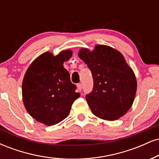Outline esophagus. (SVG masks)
Returning a JSON list of instances; mask_svg holds the SVG:
<instances>
[{
	"label": "esophagus",
	"mask_w": 159,
	"mask_h": 159,
	"mask_svg": "<svg viewBox=\"0 0 159 159\" xmlns=\"http://www.w3.org/2000/svg\"><path fill=\"white\" fill-rule=\"evenodd\" d=\"M77 87H78V90L79 91H81L82 90V84L81 83H78L77 84Z\"/></svg>",
	"instance_id": "1"
}]
</instances>
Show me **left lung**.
Segmentation results:
<instances>
[{
	"label": "left lung",
	"instance_id": "1",
	"mask_svg": "<svg viewBox=\"0 0 159 159\" xmlns=\"http://www.w3.org/2000/svg\"><path fill=\"white\" fill-rule=\"evenodd\" d=\"M78 57L93 78V91L86 96L93 114L110 121L126 114L134 100L137 80L123 54L110 46L97 45L92 52L81 48Z\"/></svg>",
	"mask_w": 159,
	"mask_h": 159
}]
</instances>
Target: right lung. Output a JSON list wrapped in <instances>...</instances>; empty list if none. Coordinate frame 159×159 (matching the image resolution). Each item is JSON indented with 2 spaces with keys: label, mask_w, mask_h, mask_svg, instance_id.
<instances>
[{
  "label": "right lung",
  "mask_w": 159,
  "mask_h": 159,
  "mask_svg": "<svg viewBox=\"0 0 159 159\" xmlns=\"http://www.w3.org/2000/svg\"><path fill=\"white\" fill-rule=\"evenodd\" d=\"M72 55L71 50L56 56L43 53L27 69L22 82L23 102L36 121L46 125L60 123L68 116L74 101L80 96L63 67Z\"/></svg>",
  "instance_id": "right-lung-1"
}]
</instances>
